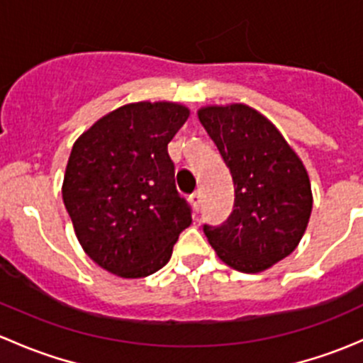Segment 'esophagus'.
<instances>
[{
  "label": "esophagus",
  "mask_w": 363,
  "mask_h": 363,
  "mask_svg": "<svg viewBox=\"0 0 363 363\" xmlns=\"http://www.w3.org/2000/svg\"><path fill=\"white\" fill-rule=\"evenodd\" d=\"M189 200H191V205L195 207V211H199L200 203H202V193L195 191L191 196H189Z\"/></svg>",
  "instance_id": "obj_1"
}]
</instances>
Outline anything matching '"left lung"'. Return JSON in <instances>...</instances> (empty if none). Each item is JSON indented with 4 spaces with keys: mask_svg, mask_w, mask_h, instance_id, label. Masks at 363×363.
<instances>
[{
    "mask_svg": "<svg viewBox=\"0 0 363 363\" xmlns=\"http://www.w3.org/2000/svg\"><path fill=\"white\" fill-rule=\"evenodd\" d=\"M199 119L233 179L235 202L221 226L203 225L219 259L263 272L295 251L313 211L302 160L263 113L244 104L211 105Z\"/></svg>",
    "mask_w": 363,
    "mask_h": 363,
    "instance_id": "1",
    "label": "left lung"
}]
</instances>
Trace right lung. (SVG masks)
<instances>
[{"label":"right lung","mask_w":363,"mask_h":363,"mask_svg":"<svg viewBox=\"0 0 363 363\" xmlns=\"http://www.w3.org/2000/svg\"><path fill=\"white\" fill-rule=\"evenodd\" d=\"M174 101H138L108 112L69 152L63 202L82 250L119 277L168 263L191 208L175 189L168 142L188 121Z\"/></svg>","instance_id":"add662e5"}]
</instances>
